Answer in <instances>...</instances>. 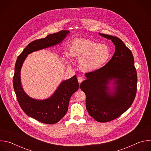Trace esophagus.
Returning a JSON list of instances; mask_svg holds the SVG:
<instances>
[{
  "mask_svg": "<svg viewBox=\"0 0 151 151\" xmlns=\"http://www.w3.org/2000/svg\"><path fill=\"white\" fill-rule=\"evenodd\" d=\"M78 82L79 83V84L83 81V78H82V77H81V76H79L78 78Z\"/></svg>",
  "mask_w": 151,
  "mask_h": 151,
  "instance_id": "1",
  "label": "esophagus"
}]
</instances>
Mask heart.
Instances as JSON below:
<instances>
[{
	"instance_id": "heart-1",
	"label": "heart",
	"mask_w": 151,
	"mask_h": 151,
	"mask_svg": "<svg viewBox=\"0 0 151 151\" xmlns=\"http://www.w3.org/2000/svg\"><path fill=\"white\" fill-rule=\"evenodd\" d=\"M69 55L78 58V67L85 73L96 72L104 66L109 61L111 51L108 45L99 44L87 39H78L73 41L69 48V54L64 53V59L69 64Z\"/></svg>"
}]
</instances>
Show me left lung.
I'll list each match as a JSON object with an SVG mask.
<instances>
[{
    "label": "left lung",
    "instance_id": "1",
    "mask_svg": "<svg viewBox=\"0 0 151 151\" xmlns=\"http://www.w3.org/2000/svg\"><path fill=\"white\" fill-rule=\"evenodd\" d=\"M115 46L111 60L99 70L85 75L80 85L86 95V109L100 122L114 120L132 104L137 91V76L132 51L119 38L99 33Z\"/></svg>",
    "mask_w": 151,
    "mask_h": 151
}]
</instances>
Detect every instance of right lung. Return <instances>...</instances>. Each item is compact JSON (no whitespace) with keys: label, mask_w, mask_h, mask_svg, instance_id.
<instances>
[{"label":"right lung","mask_w":151,"mask_h":151,"mask_svg":"<svg viewBox=\"0 0 151 151\" xmlns=\"http://www.w3.org/2000/svg\"><path fill=\"white\" fill-rule=\"evenodd\" d=\"M69 33V30H62L30 42L18 57L15 63L13 85L18 101L28 116L42 123H57L66 115L70 99L79 88L76 76L63 81L50 97L40 100L30 97L24 91L21 82V70L29 54L61 44Z\"/></svg>","instance_id":"right-lung-1"}]
</instances>
